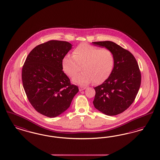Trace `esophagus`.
Here are the masks:
<instances>
[{
  "label": "esophagus",
  "mask_w": 160,
  "mask_h": 160,
  "mask_svg": "<svg viewBox=\"0 0 160 160\" xmlns=\"http://www.w3.org/2000/svg\"><path fill=\"white\" fill-rule=\"evenodd\" d=\"M86 87H80L79 88V91H83V90H84V89H86Z\"/></svg>",
  "instance_id": "obj_1"
}]
</instances>
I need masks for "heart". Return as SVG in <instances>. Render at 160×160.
<instances>
[{
  "instance_id": "1",
  "label": "heart",
  "mask_w": 160,
  "mask_h": 160,
  "mask_svg": "<svg viewBox=\"0 0 160 160\" xmlns=\"http://www.w3.org/2000/svg\"><path fill=\"white\" fill-rule=\"evenodd\" d=\"M114 62L113 53L109 49L83 43L74 49L72 55L63 58L62 67L68 77H72L81 66L82 71L73 78V82L85 85L94 81L99 84L110 77Z\"/></svg>"
}]
</instances>
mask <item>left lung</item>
Instances as JSON below:
<instances>
[{"label":"left lung","instance_id":"left-lung-1","mask_svg":"<svg viewBox=\"0 0 160 160\" xmlns=\"http://www.w3.org/2000/svg\"><path fill=\"white\" fill-rule=\"evenodd\" d=\"M113 53L115 62L110 77L95 87L93 101L95 108L102 113L113 116L123 112L133 103L141 85V75L134 55L111 41L93 42Z\"/></svg>","mask_w":160,"mask_h":160}]
</instances>
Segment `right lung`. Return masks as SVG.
Here are the masks:
<instances>
[{
  "mask_svg": "<svg viewBox=\"0 0 160 160\" xmlns=\"http://www.w3.org/2000/svg\"><path fill=\"white\" fill-rule=\"evenodd\" d=\"M72 46L55 40L40 44L29 53L22 68L27 98L37 112L49 118L65 111L79 91L62 71V59Z\"/></svg>",
  "mask_w": 160,
  "mask_h": 160,
  "instance_id": "obj_1",
  "label": "right lung"
}]
</instances>
